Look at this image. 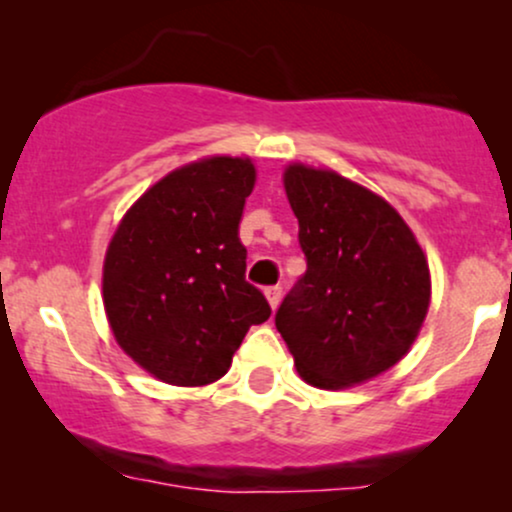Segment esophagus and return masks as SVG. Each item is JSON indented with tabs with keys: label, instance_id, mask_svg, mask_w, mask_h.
I'll use <instances>...</instances> for the list:
<instances>
[{
	"label": "esophagus",
	"instance_id": "34e87169",
	"mask_svg": "<svg viewBox=\"0 0 512 512\" xmlns=\"http://www.w3.org/2000/svg\"><path fill=\"white\" fill-rule=\"evenodd\" d=\"M264 296H267L269 308L276 310L281 303V286H269V289H264Z\"/></svg>",
	"mask_w": 512,
	"mask_h": 512
}]
</instances>
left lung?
Here are the masks:
<instances>
[{"label": "left lung", "instance_id": "obj_1", "mask_svg": "<svg viewBox=\"0 0 512 512\" xmlns=\"http://www.w3.org/2000/svg\"><path fill=\"white\" fill-rule=\"evenodd\" d=\"M284 190L308 257L276 313L298 375L320 390L378 378L409 354L424 327L426 252L385 197L337 170L289 163Z\"/></svg>", "mask_w": 512, "mask_h": 512}]
</instances>
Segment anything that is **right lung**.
<instances>
[{"label": "right lung", "mask_w": 512, "mask_h": 512, "mask_svg": "<svg viewBox=\"0 0 512 512\" xmlns=\"http://www.w3.org/2000/svg\"><path fill=\"white\" fill-rule=\"evenodd\" d=\"M257 170L204 156L170 170L117 223L103 260V308L120 349L178 387L216 383L272 310L245 281L238 238Z\"/></svg>", "instance_id": "add662e5"}]
</instances>
